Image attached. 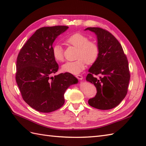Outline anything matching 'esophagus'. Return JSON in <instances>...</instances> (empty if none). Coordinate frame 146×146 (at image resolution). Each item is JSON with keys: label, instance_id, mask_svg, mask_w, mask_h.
Segmentation results:
<instances>
[{"label": "esophagus", "instance_id": "obj_1", "mask_svg": "<svg viewBox=\"0 0 146 146\" xmlns=\"http://www.w3.org/2000/svg\"><path fill=\"white\" fill-rule=\"evenodd\" d=\"M76 78H78V80H83V76L80 75H76Z\"/></svg>", "mask_w": 146, "mask_h": 146}]
</instances>
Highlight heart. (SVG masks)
Segmentation results:
<instances>
[{"instance_id":"heart-1","label":"heart","mask_w":146,"mask_h":146,"mask_svg":"<svg viewBox=\"0 0 146 146\" xmlns=\"http://www.w3.org/2000/svg\"><path fill=\"white\" fill-rule=\"evenodd\" d=\"M66 44L77 48L76 59L75 61H68L62 65L61 70L65 73L76 75L85 69L86 63L88 65L94 64L100 54V47L98 43L89 40L88 37L83 33H76L65 39ZM52 54L58 62L64 60V49L60 44H54L52 47Z\"/></svg>"}]
</instances>
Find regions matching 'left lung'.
Listing matches in <instances>:
<instances>
[{"mask_svg":"<svg viewBox=\"0 0 146 146\" xmlns=\"http://www.w3.org/2000/svg\"><path fill=\"white\" fill-rule=\"evenodd\" d=\"M85 30L97 35L100 47L98 60L86 77V81L94 83L97 88V94L89 99L88 104L98 109H111L127 94L131 77L127 58L120 43L109 31L100 27H88Z\"/></svg>","mask_w":146,"mask_h":146,"instance_id":"1","label":"left lung"}]
</instances>
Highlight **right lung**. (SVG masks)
Returning <instances> with one entry per match:
<instances>
[{
  "label": "right lung",
  "mask_w": 146,
  "mask_h": 146,
  "mask_svg": "<svg viewBox=\"0 0 146 146\" xmlns=\"http://www.w3.org/2000/svg\"><path fill=\"white\" fill-rule=\"evenodd\" d=\"M68 28L66 26L41 27L30 37L17 56L15 80L22 97L40 112H51L61 107L66 89L78 82L69 73L51 76L59 68L52 54V43Z\"/></svg>",
  "instance_id": "right-lung-1"
}]
</instances>
